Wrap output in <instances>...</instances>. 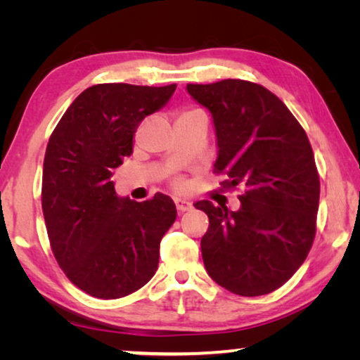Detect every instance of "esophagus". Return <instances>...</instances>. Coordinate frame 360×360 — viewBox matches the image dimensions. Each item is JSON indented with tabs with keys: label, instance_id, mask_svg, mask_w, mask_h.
<instances>
[{
	"label": "esophagus",
	"instance_id": "34e87169",
	"mask_svg": "<svg viewBox=\"0 0 360 360\" xmlns=\"http://www.w3.org/2000/svg\"><path fill=\"white\" fill-rule=\"evenodd\" d=\"M174 201L176 205V210H179L180 213H185V211H190L191 208H193L191 201H188L186 198H181V196H175Z\"/></svg>",
	"mask_w": 360,
	"mask_h": 360
}]
</instances>
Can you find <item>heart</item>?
<instances>
[{
    "label": "heart",
    "mask_w": 360,
    "mask_h": 360,
    "mask_svg": "<svg viewBox=\"0 0 360 360\" xmlns=\"http://www.w3.org/2000/svg\"><path fill=\"white\" fill-rule=\"evenodd\" d=\"M195 111H198V110H190V111H185V112H195ZM185 112H181V115H185ZM175 185H181V180L176 179L175 180Z\"/></svg>",
    "instance_id": "heart-1"
}]
</instances>
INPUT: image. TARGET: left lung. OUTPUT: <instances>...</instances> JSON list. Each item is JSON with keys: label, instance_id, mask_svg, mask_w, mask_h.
I'll return each mask as SVG.
<instances>
[{"label": "left lung", "instance_id": "1", "mask_svg": "<svg viewBox=\"0 0 360 360\" xmlns=\"http://www.w3.org/2000/svg\"><path fill=\"white\" fill-rule=\"evenodd\" d=\"M186 90L213 115L221 186L243 190L238 211L210 200L195 203L210 219L201 238L206 272L240 297L267 295L292 278L316 236L319 175L311 144L262 85L228 78L188 83Z\"/></svg>", "mask_w": 360, "mask_h": 360}]
</instances>
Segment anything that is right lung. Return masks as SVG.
Instances as JSON below:
<instances>
[{
	"mask_svg": "<svg viewBox=\"0 0 360 360\" xmlns=\"http://www.w3.org/2000/svg\"><path fill=\"white\" fill-rule=\"evenodd\" d=\"M176 85L100 83L68 106L49 139L42 172V213L53 257L67 278L101 300L134 293L159 267L160 239L174 224L170 196L117 198L111 176L132 154L146 116Z\"/></svg>",
	"mask_w": 360,
	"mask_h": 360,
	"instance_id": "1",
	"label": "right lung"
}]
</instances>
